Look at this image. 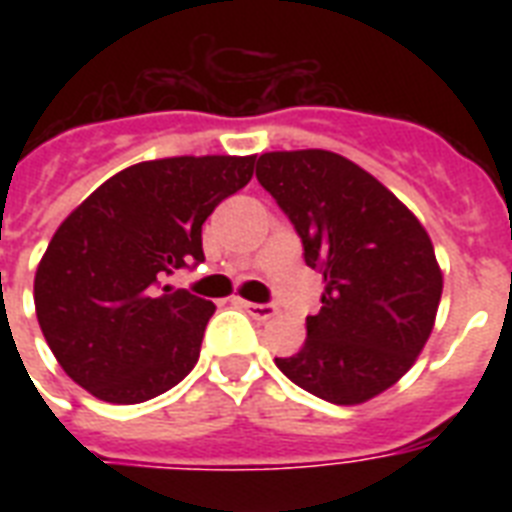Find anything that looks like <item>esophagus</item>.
Segmentation results:
<instances>
[{"mask_svg": "<svg viewBox=\"0 0 512 512\" xmlns=\"http://www.w3.org/2000/svg\"><path fill=\"white\" fill-rule=\"evenodd\" d=\"M239 305L249 313V316H255V319L260 321L271 319L273 313H276V305L273 303H249V300H239Z\"/></svg>", "mask_w": 512, "mask_h": 512, "instance_id": "34e87169", "label": "esophagus"}]
</instances>
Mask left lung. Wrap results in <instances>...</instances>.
<instances>
[{
	"label": "left lung",
	"mask_w": 512,
	"mask_h": 512,
	"mask_svg": "<svg viewBox=\"0 0 512 512\" xmlns=\"http://www.w3.org/2000/svg\"><path fill=\"white\" fill-rule=\"evenodd\" d=\"M257 180L295 225L305 265L324 276L303 348L276 366L329 404L380 396L436 324L444 276L428 231L377 177L332 151L263 154Z\"/></svg>",
	"instance_id": "obj_1"
}]
</instances>
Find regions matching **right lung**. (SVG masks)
I'll return each instance as SVG.
<instances>
[{
	"instance_id": "right-lung-1",
	"label": "right lung",
	"mask_w": 512,
	"mask_h": 512,
	"mask_svg": "<svg viewBox=\"0 0 512 512\" xmlns=\"http://www.w3.org/2000/svg\"><path fill=\"white\" fill-rule=\"evenodd\" d=\"M255 156L132 164L60 223L36 268V319L63 372L108 404H143L199 361L215 305L167 276L204 260L201 225Z\"/></svg>"
}]
</instances>
